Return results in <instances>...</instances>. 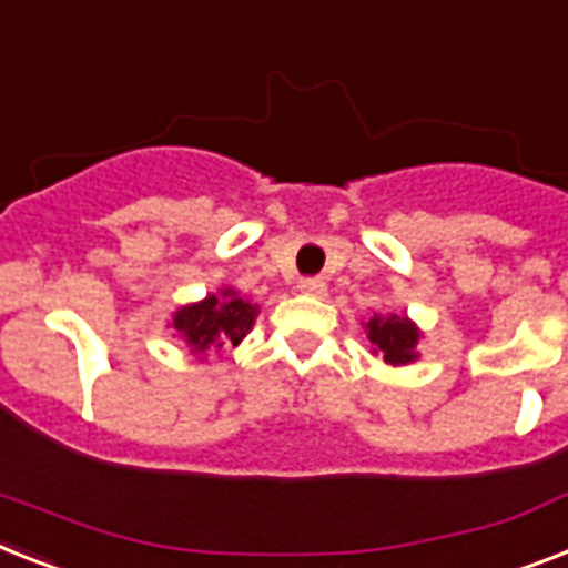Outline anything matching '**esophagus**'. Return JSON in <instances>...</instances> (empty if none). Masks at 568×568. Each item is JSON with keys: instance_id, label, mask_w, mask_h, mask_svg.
Wrapping results in <instances>:
<instances>
[{"instance_id": "1", "label": "esophagus", "mask_w": 568, "mask_h": 568, "mask_svg": "<svg viewBox=\"0 0 568 568\" xmlns=\"http://www.w3.org/2000/svg\"><path fill=\"white\" fill-rule=\"evenodd\" d=\"M297 288L303 294H312V297H324L326 294V283L321 276H306V280H300Z\"/></svg>"}]
</instances>
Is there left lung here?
Returning a JSON list of instances; mask_svg holds the SVG:
<instances>
[{"instance_id": "left-lung-1", "label": "left lung", "mask_w": 568, "mask_h": 568, "mask_svg": "<svg viewBox=\"0 0 568 568\" xmlns=\"http://www.w3.org/2000/svg\"><path fill=\"white\" fill-rule=\"evenodd\" d=\"M364 332L373 344V356H382L385 364H394V367H405V364H414L419 358L417 344L423 338V329L414 324L408 315H373Z\"/></svg>"}]
</instances>
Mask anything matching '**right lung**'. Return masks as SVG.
Segmentation results:
<instances>
[{"instance_id":"obj_1","label":"right lung","mask_w":568,"mask_h":568,"mask_svg":"<svg viewBox=\"0 0 568 568\" xmlns=\"http://www.w3.org/2000/svg\"><path fill=\"white\" fill-rule=\"evenodd\" d=\"M256 315H260L256 303L242 297L236 288L224 285L197 303L174 308L169 329H174V335L183 338L192 356L204 362L210 349L221 353L230 344L239 347L256 324Z\"/></svg>"}]
</instances>
